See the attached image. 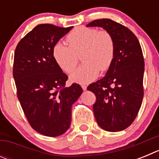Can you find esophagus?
I'll use <instances>...</instances> for the list:
<instances>
[{
  "instance_id": "1",
  "label": "esophagus",
  "mask_w": 159,
  "mask_h": 159,
  "mask_svg": "<svg viewBox=\"0 0 159 159\" xmlns=\"http://www.w3.org/2000/svg\"><path fill=\"white\" fill-rule=\"evenodd\" d=\"M81 87H82V88H83V90H84V91H86L87 86L85 85V84H82V85H81Z\"/></svg>"
}]
</instances>
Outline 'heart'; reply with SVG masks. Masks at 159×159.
I'll return each mask as SVG.
<instances>
[{
	"label": "heart",
	"instance_id": "b5f03b06",
	"mask_svg": "<svg viewBox=\"0 0 159 159\" xmlns=\"http://www.w3.org/2000/svg\"><path fill=\"white\" fill-rule=\"evenodd\" d=\"M68 46L57 43L52 57L57 65L66 73L73 71L78 63L77 56L82 53L84 64L70 75L73 82L87 84L98 77L99 71H106L115 57V42L109 32L88 27L75 28L66 38Z\"/></svg>",
	"mask_w": 159,
	"mask_h": 159
}]
</instances>
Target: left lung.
Instances as JSON below:
<instances>
[{
  "label": "left lung",
  "instance_id": "left-lung-1",
  "mask_svg": "<svg viewBox=\"0 0 159 159\" xmlns=\"http://www.w3.org/2000/svg\"><path fill=\"white\" fill-rule=\"evenodd\" d=\"M87 27H100L115 42V57L103 78L90 84L96 101L94 115L107 131H120L134 122L143 99L144 60L140 43L127 27L110 19L95 20Z\"/></svg>",
  "mask_w": 159,
  "mask_h": 159
}]
</instances>
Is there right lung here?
<instances>
[{
	"label": "right lung",
	"instance_id": "add662e5",
	"mask_svg": "<svg viewBox=\"0 0 159 159\" xmlns=\"http://www.w3.org/2000/svg\"><path fill=\"white\" fill-rule=\"evenodd\" d=\"M73 27L41 24L18 43L13 77L17 96L31 127L38 133L57 137L71 121V107L83 92L79 84L65 88L67 75L55 62L52 48Z\"/></svg>",
	"mask_w": 159,
	"mask_h": 159
}]
</instances>
